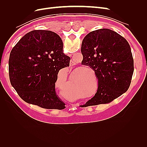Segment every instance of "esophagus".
<instances>
[{
	"mask_svg": "<svg viewBox=\"0 0 147 147\" xmlns=\"http://www.w3.org/2000/svg\"><path fill=\"white\" fill-rule=\"evenodd\" d=\"M75 65V62L73 60H71L70 62V66H73Z\"/></svg>",
	"mask_w": 147,
	"mask_h": 147,
	"instance_id": "esophagus-1",
	"label": "esophagus"
}]
</instances>
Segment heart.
<instances>
[{"label": "heart", "instance_id": "1", "mask_svg": "<svg viewBox=\"0 0 147 147\" xmlns=\"http://www.w3.org/2000/svg\"><path fill=\"white\" fill-rule=\"evenodd\" d=\"M81 92H82V97L83 98H88V97H90L91 96H88V94H90V92H89L86 89V90H81ZM63 94L66 97L67 99L69 100H74L76 99H78L81 97V96L80 95L78 92H76L75 90H74L72 86L65 88L63 90ZM88 96H87V95Z\"/></svg>", "mask_w": 147, "mask_h": 147}]
</instances>
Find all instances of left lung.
<instances>
[{
  "mask_svg": "<svg viewBox=\"0 0 147 147\" xmlns=\"http://www.w3.org/2000/svg\"><path fill=\"white\" fill-rule=\"evenodd\" d=\"M82 64L91 67L98 79L94 96L84 107L109 104L126 92L134 72V59L126 40L108 29L92 31L83 40Z\"/></svg>",
  "mask_w": 147,
  "mask_h": 147,
  "instance_id": "obj_1",
  "label": "left lung"
}]
</instances>
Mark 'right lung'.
I'll list each match as a JSON object with an SVG mask.
<instances>
[{"instance_id": "right-lung-1", "label": "right lung", "mask_w": 147, "mask_h": 147, "mask_svg": "<svg viewBox=\"0 0 147 147\" xmlns=\"http://www.w3.org/2000/svg\"><path fill=\"white\" fill-rule=\"evenodd\" d=\"M70 57L63 53V43L54 32L34 30L13 48L9 58L12 86L26 102L43 109L65 108L55 91L60 69L69 66Z\"/></svg>"}]
</instances>
